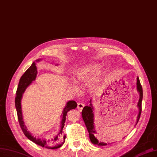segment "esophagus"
<instances>
[{"label":"esophagus","mask_w":157,"mask_h":157,"mask_svg":"<svg viewBox=\"0 0 157 157\" xmlns=\"http://www.w3.org/2000/svg\"><path fill=\"white\" fill-rule=\"evenodd\" d=\"M84 106H85V105L83 103V102H79V103L78 104V107H77L78 110L79 112H81V111L82 110V109H83Z\"/></svg>","instance_id":"esophagus-1"}]
</instances>
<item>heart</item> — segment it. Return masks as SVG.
Listing matches in <instances>:
<instances>
[{
  "label": "heart",
  "instance_id": "1",
  "mask_svg": "<svg viewBox=\"0 0 157 157\" xmlns=\"http://www.w3.org/2000/svg\"><path fill=\"white\" fill-rule=\"evenodd\" d=\"M102 65L99 63H93L80 68L78 73V79L81 82H88L91 81L100 72Z\"/></svg>",
  "mask_w": 157,
  "mask_h": 157
}]
</instances>
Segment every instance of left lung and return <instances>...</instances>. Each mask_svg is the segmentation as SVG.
<instances>
[{"label": "left lung", "mask_w": 157, "mask_h": 157, "mask_svg": "<svg viewBox=\"0 0 157 157\" xmlns=\"http://www.w3.org/2000/svg\"><path fill=\"white\" fill-rule=\"evenodd\" d=\"M137 89L138 92L140 93V100L137 103V106L139 108V114L137 116V120L136 124H137L139 120H140V116L141 114V103H142V99H143V89L142 86L140 83V79L137 77ZM90 102V105L89 106H86L84 107L82 112V115L83 120L85 122V124L87 127V129L88 130V132L89 133V138H90L91 141L93 143V144L98 145V146H105L106 145V143H105L103 142H99L98 141L97 139L95 137V126H94V114H93V108L91 104V100L89 101Z\"/></svg>", "instance_id": "obj_1"}]
</instances>
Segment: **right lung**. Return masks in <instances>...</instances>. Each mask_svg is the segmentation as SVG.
<instances>
[{
	"label": "right lung",
	"instance_id": "obj_1",
	"mask_svg": "<svg viewBox=\"0 0 157 157\" xmlns=\"http://www.w3.org/2000/svg\"><path fill=\"white\" fill-rule=\"evenodd\" d=\"M40 60H36L37 62ZM37 70L35 62H33L31 66L29 68L25 71V72L22 75L21 77L20 82L18 83V86L16 91V97L15 98V106L17 111V119L19 121L20 126L22 129V132H24V135L28 137L29 140L33 141V143H36L37 145L41 146L43 147H45L47 149H55L59 148L63 144L66 136H64V142L60 144V140L62 135V129L64 127V123L66 122V116L67 115L68 112L71 109H74L77 107V103L74 101H70L68 102L62 111V122H61V126L60 130L57 134V136L52 138H48V139H40L36 138L31 136V134L28 131L25 125L23 120V116H22V112H21V100L22 98V94H23L25 90V89L28 87L29 85L32 83L33 81L37 77Z\"/></svg>",
	"mask_w": 157,
	"mask_h": 157
}]
</instances>
